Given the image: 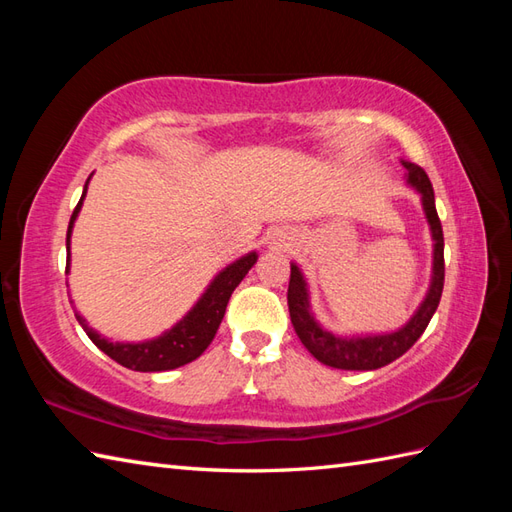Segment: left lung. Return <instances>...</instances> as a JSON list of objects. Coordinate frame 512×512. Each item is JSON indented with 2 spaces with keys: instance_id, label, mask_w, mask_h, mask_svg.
Segmentation results:
<instances>
[{
  "instance_id": "1",
  "label": "left lung",
  "mask_w": 512,
  "mask_h": 512,
  "mask_svg": "<svg viewBox=\"0 0 512 512\" xmlns=\"http://www.w3.org/2000/svg\"><path fill=\"white\" fill-rule=\"evenodd\" d=\"M407 169L405 182L420 195L424 220L429 224L433 259H431V281L427 295L420 301L411 319L394 332L378 334H336L323 328L319 319L314 317L310 303V286L299 264L290 262V284H288V310L290 321L306 350L317 358L319 363L334 369H350V372H367V369L385 367L405 354L409 347L420 339L427 325L438 310V303L444 288V237L442 224L436 211V195L433 187L418 165L409 160H400Z\"/></svg>"
}]
</instances>
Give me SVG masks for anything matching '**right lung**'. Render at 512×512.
I'll use <instances>...</instances> for the list:
<instances>
[{"mask_svg": "<svg viewBox=\"0 0 512 512\" xmlns=\"http://www.w3.org/2000/svg\"><path fill=\"white\" fill-rule=\"evenodd\" d=\"M90 180H92V173L88 182H85L81 200L76 204L68 224V237H65L68 268H65V273H70L72 228H74L76 217L81 213ZM257 257H259L257 250H250V253L237 257L235 262L224 266L220 273L211 279V284L206 286V290L202 292L200 299L193 303L191 310L184 314L178 323H173L169 330H165L160 336H154V339H145L138 343L112 341V339H105V336H101L94 328H90L88 319H85L81 312L74 310L76 321L81 323L85 334L90 336V341L99 347L101 352H105L107 356L114 358L116 363H121L127 369H134V372H167V369L182 367L195 361V358H198L206 347L211 345L213 336L224 319L228 299H231L233 290L239 286V281L248 275V270L257 264Z\"/></svg>", "mask_w": 512, "mask_h": 512, "instance_id": "1", "label": "right lung"}]
</instances>
